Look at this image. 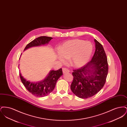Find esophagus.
<instances>
[{
    "instance_id": "obj_1",
    "label": "esophagus",
    "mask_w": 127,
    "mask_h": 127,
    "mask_svg": "<svg viewBox=\"0 0 127 127\" xmlns=\"http://www.w3.org/2000/svg\"><path fill=\"white\" fill-rule=\"evenodd\" d=\"M62 71L63 73H66L69 72V70L68 69H67L66 68H62Z\"/></svg>"
}]
</instances>
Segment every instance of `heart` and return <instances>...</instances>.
<instances>
[{
	"instance_id": "obj_1",
	"label": "heart",
	"mask_w": 127,
	"mask_h": 127,
	"mask_svg": "<svg viewBox=\"0 0 127 127\" xmlns=\"http://www.w3.org/2000/svg\"><path fill=\"white\" fill-rule=\"evenodd\" d=\"M93 51L91 42L74 39L64 43L60 48L59 59L62 62L69 60L70 64L75 67H80L89 61Z\"/></svg>"
}]
</instances>
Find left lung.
Returning <instances> with one entry per match:
<instances>
[{"instance_id": "8db88e82", "label": "left lung", "mask_w": 127, "mask_h": 127, "mask_svg": "<svg viewBox=\"0 0 127 127\" xmlns=\"http://www.w3.org/2000/svg\"><path fill=\"white\" fill-rule=\"evenodd\" d=\"M94 42L96 50L91 60L72 73L70 89L76 96L81 98L91 97L100 91L108 73L107 58L102 45L95 39Z\"/></svg>"}]
</instances>
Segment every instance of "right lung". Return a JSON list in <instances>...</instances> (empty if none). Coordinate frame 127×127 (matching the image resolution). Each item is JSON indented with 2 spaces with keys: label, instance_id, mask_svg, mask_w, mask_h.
Returning <instances> with one entry per match:
<instances>
[{
  "label": "right lung",
  "instance_id": "right-lung-1",
  "mask_svg": "<svg viewBox=\"0 0 127 127\" xmlns=\"http://www.w3.org/2000/svg\"><path fill=\"white\" fill-rule=\"evenodd\" d=\"M52 38V37L49 36H39L29 43L24 50L33 47H37L47 44ZM62 75V68L56 71L50 70L44 80L36 82H32L25 79L21 73L19 72L21 82L24 85L26 89L32 95L37 97H45L50 94L54 89L57 80Z\"/></svg>",
  "mask_w": 127,
  "mask_h": 127
}]
</instances>
